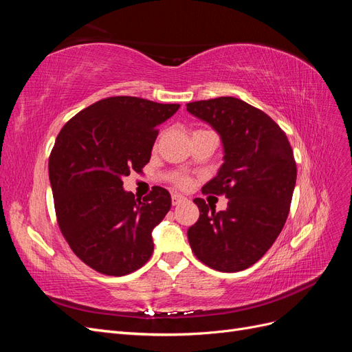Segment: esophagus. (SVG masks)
Returning <instances> with one entry per match:
<instances>
[{"label":"esophagus","mask_w":352,"mask_h":352,"mask_svg":"<svg viewBox=\"0 0 352 352\" xmlns=\"http://www.w3.org/2000/svg\"><path fill=\"white\" fill-rule=\"evenodd\" d=\"M185 201H188V199H186V197H184V195H180V194H173V195H172V204H173V206L182 204V202H185Z\"/></svg>","instance_id":"esophagus-1"}]
</instances>
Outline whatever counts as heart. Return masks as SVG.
Masks as SVG:
<instances>
[{
  "label": "heart",
  "instance_id": "1",
  "mask_svg": "<svg viewBox=\"0 0 352 352\" xmlns=\"http://www.w3.org/2000/svg\"><path fill=\"white\" fill-rule=\"evenodd\" d=\"M175 182H176V185L177 186H180V188H188L189 185H190V179L189 177H186V176H177L176 179H175Z\"/></svg>",
  "mask_w": 352,
  "mask_h": 352
}]
</instances>
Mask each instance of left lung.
Returning <instances> with one entry per match:
<instances>
[{"label":"left lung","mask_w":352,"mask_h":352,"mask_svg":"<svg viewBox=\"0 0 352 352\" xmlns=\"http://www.w3.org/2000/svg\"><path fill=\"white\" fill-rule=\"evenodd\" d=\"M211 124L225 150V163L202 194H225V211L194 202L199 219L188 229L195 257L219 272H241L267 252L289 214L296 164L286 133L264 111L233 97L186 104Z\"/></svg>","instance_id":"1"}]
</instances>
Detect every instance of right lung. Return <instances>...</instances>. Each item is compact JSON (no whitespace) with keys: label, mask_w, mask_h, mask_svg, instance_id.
Listing matches in <instances>:
<instances>
[{"label":"right lung","mask_w":352,"mask_h":352,"mask_svg":"<svg viewBox=\"0 0 352 352\" xmlns=\"http://www.w3.org/2000/svg\"><path fill=\"white\" fill-rule=\"evenodd\" d=\"M179 107L110 97L79 111L60 131L48 162L56 216L69 247L91 269L124 276L150 260L151 232L172 197L154 186L141 201L126 192L122 179L142 172L157 126Z\"/></svg>","instance_id":"right-lung-1"}]
</instances>
